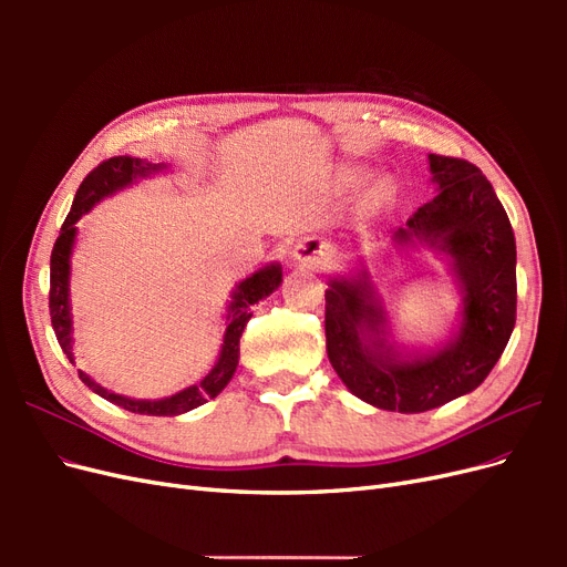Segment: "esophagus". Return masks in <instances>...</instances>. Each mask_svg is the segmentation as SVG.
<instances>
[{
	"mask_svg": "<svg viewBox=\"0 0 567 567\" xmlns=\"http://www.w3.org/2000/svg\"><path fill=\"white\" fill-rule=\"evenodd\" d=\"M331 250L319 238H305L296 248H293V260L300 267H310V269H321L326 262H329Z\"/></svg>",
	"mask_w": 567,
	"mask_h": 567,
	"instance_id": "esophagus-1",
	"label": "esophagus"
}]
</instances>
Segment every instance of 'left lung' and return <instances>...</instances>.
<instances>
[{"instance_id":"1","label":"left lung","mask_w":567,"mask_h":567,"mask_svg":"<svg viewBox=\"0 0 567 567\" xmlns=\"http://www.w3.org/2000/svg\"><path fill=\"white\" fill-rule=\"evenodd\" d=\"M427 161L437 194L392 231V244L444 255L461 293L452 338L425 352L400 348L364 262L326 290V352L340 381L354 398L402 414L473 392L516 326V238L504 205L473 163L435 153Z\"/></svg>"}]
</instances>
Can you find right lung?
I'll list each match as a JSON object with an SVG mask.
<instances>
[{
    "label": "right lung",
    "mask_w": 567,
    "mask_h": 567,
    "mask_svg": "<svg viewBox=\"0 0 567 567\" xmlns=\"http://www.w3.org/2000/svg\"><path fill=\"white\" fill-rule=\"evenodd\" d=\"M165 169V163H148L142 158H130V156H115L94 167L92 173L84 177L80 184L73 208L68 213L61 234L54 244V250H51V277H49V312H51V326H54V333L61 350L65 357L75 364L73 357V315H71V255L75 248V238H78V219L82 215H87L99 200H104L117 192H123L125 186H132L136 179H146L151 175L161 173ZM284 271L279 262H271L262 269H257L250 277L244 281H238L236 288L231 290V300L227 305V331L225 338H221V350L215 367L210 373L196 385H188L169 398L163 400H134L125 398V394H117L113 390H106L104 385H99L92 381L87 373L80 371L82 383L90 390H94L101 398L123 406L132 414H146V416H179L186 414L208 400L217 398V394L227 388L231 381V375L238 367V340L244 336V329L248 319L252 317V305L265 300L271 296L274 290L281 286Z\"/></svg>",
    "instance_id": "1"
}]
</instances>
